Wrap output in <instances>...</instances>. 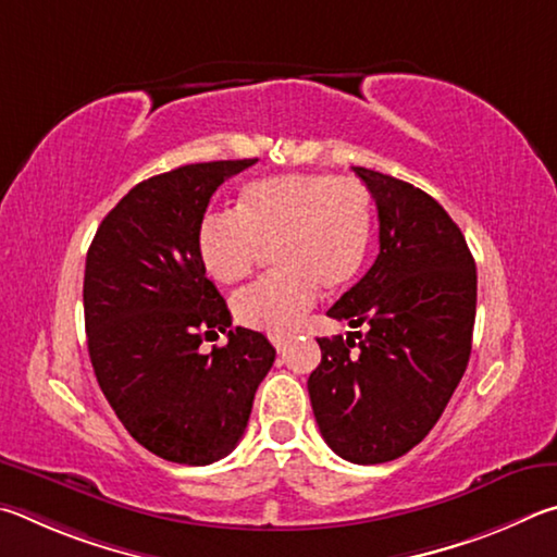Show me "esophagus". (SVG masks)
Wrapping results in <instances>:
<instances>
[{"label":"esophagus","mask_w":557,"mask_h":557,"mask_svg":"<svg viewBox=\"0 0 557 557\" xmlns=\"http://www.w3.org/2000/svg\"><path fill=\"white\" fill-rule=\"evenodd\" d=\"M271 343H273V347L278 349V352H284L286 345L290 343V337H288V335H273V337H271Z\"/></svg>","instance_id":"obj_1"}]
</instances>
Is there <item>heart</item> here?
<instances>
[{
  "label": "heart",
  "mask_w": 557,
  "mask_h": 557,
  "mask_svg": "<svg viewBox=\"0 0 557 557\" xmlns=\"http://www.w3.org/2000/svg\"><path fill=\"white\" fill-rule=\"evenodd\" d=\"M374 232L372 195L330 173L269 175L244 185L234 212L205 214L198 253L220 284L247 278L273 244L278 271L234 298V318L286 335L313 308L320 286L339 290L362 271Z\"/></svg>",
  "instance_id": "1"
}]
</instances>
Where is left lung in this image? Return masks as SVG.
<instances>
[{"instance_id":"8db88e82","label":"left lung","mask_w":557,"mask_h":557,"mask_svg":"<svg viewBox=\"0 0 557 557\" xmlns=\"http://www.w3.org/2000/svg\"><path fill=\"white\" fill-rule=\"evenodd\" d=\"M355 173L376 202L379 253L327 315L364 333L318 337L323 359L308 394L325 443L349 462L379 465L421 443L460 384L472 352L476 267L431 195L362 165Z\"/></svg>"}]
</instances>
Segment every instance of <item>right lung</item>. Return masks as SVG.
I'll list each match as a JSON object with an SVG mask.
<instances>
[{"mask_svg":"<svg viewBox=\"0 0 557 557\" xmlns=\"http://www.w3.org/2000/svg\"><path fill=\"white\" fill-rule=\"evenodd\" d=\"M251 163H190L141 181L87 249L83 304L97 384L134 441L169 462L230 455L276 359L261 333L230 330L195 244L212 193ZM218 332L228 345L202 356L201 339Z\"/></svg>","mask_w":557,"mask_h":557,"instance_id":"add662e5","label":"right lung"}]
</instances>
